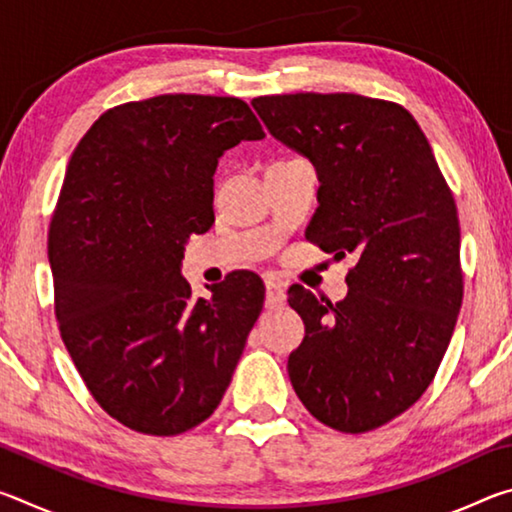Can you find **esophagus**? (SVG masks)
Segmentation results:
<instances>
[{
    "label": "esophagus",
    "instance_id": "esophagus-1",
    "mask_svg": "<svg viewBox=\"0 0 512 512\" xmlns=\"http://www.w3.org/2000/svg\"><path fill=\"white\" fill-rule=\"evenodd\" d=\"M284 300H287V293H284L280 280H275V277H266V300H264L266 309H280L284 305Z\"/></svg>",
    "mask_w": 512,
    "mask_h": 512
}]
</instances>
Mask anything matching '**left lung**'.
Wrapping results in <instances>:
<instances>
[{"mask_svg": "<svg viewBox=\"0 0 512 512\" xmlns=\"http://www.w3.org/2000/svg\"><path fill=\"white\" fill-rule=\"evenodd\" d=\"M253 108L277 142L314 164L307 239L339 259L359 257L336 305L289 289L305 320L291 386L327 427L377 429L420 400L452 341L463 300L454 196L418 121L397 103L305 92L259 97Z\"/></svg>", "mask_w": 512, "mask_h": 512, "instance_id": "1", "label": "left lung"}]
</instances>
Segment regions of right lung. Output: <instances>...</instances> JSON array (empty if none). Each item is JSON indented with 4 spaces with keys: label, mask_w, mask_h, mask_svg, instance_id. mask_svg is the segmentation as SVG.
<instances>
[{
    "label": "right lung",
    "mask_w": 512,
    "mask_h": 512,
    "mask_svg": "<svg viewBox=\"0 0 512 512\" xmlns=\"http://www.w3.org/2000/svg\"><path fill=\"white\" fill-rule=\"evenodd\" d=\"M262 126L244 101L162 94L94 121L49 228L60 336L94 400L128 429L176 436L210 418L264 305L255 273L192 298L189 235L214 223V171Z\"/></svg>",
    "instance_id": "obj_1"
}]
</instances>
